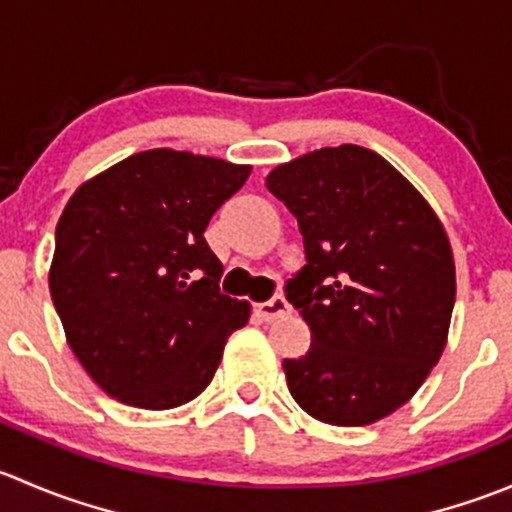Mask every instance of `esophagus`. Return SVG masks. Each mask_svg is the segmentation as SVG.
I'll return each mask as SVG.
<instances>
[{
	"mask_svg": "<svg viewBox=\"0 0 512 512\" xmlns=\"http://www.w3.org/2000/svg\"><path fill=\"white\" fill-rule=\"evenodd\" d=\"M255 312L257 317L262 319V322H275V319L285 317V314H289V302L282 294H275L272 299H267V302L262 304H255Z\"/></svg>",
	"mask_w": 512,
	"mask_h": 512,
	"instance_id": "esophagus-1",
	"label": "esophagus"
}]
</instances>
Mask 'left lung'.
Instances as JSON below:
<instances>
[{"label":"left lung","instance_id":"1","mask_svg":"<svg viewBox=\"0 0 512 512\" xmlns=\"http://www.w3.org/2000/svg\"><path fill=\"white\" fill-rule=\"evenodd\" d=\"M265 185L297 218L307 257L285 285L312 332L307 354L282 361L289 394L332 426L394 414L446 347L456 267L441 220L352 143L277 165Z\"/></svg>","mask_w":512,"mask_h":512}]
</instances>
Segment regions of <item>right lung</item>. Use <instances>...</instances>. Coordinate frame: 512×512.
<instances>
[{"label": "right lung", "instance_id": "right-lung-1", "mask_svg": "<svg viewBox=\"0 0 512 512\" xmlns=\"http://www.w3.org/2000/svg\"><path fill=\"white\" fill-rule=\"evenodd\" d=\"M250 165L156 148L81 185L56 225L49 289L71 352L111 399L188 404L213 381L250 304L220 292L205 242Z\"/></svg>", "mask_w": 512, "mask_h": 512}]
</instances>
